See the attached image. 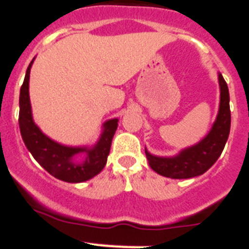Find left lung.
Listing matches in <instances>:
<instances>
[{"instance_id": "8db88e82", "label": "left lung", "mask_w": 249, "mask_h": 249, "mask_svg": "<svg viewBox=\"0 0 249 249\" xmlns=\"http://www.w3.org/2000/svg\"><path fill=\"white\" fill-rule=\"evenodd\" d=\"M219 109L216 122L205 139L191 147L182 150L174 158H160L145 150L149 165L159 175L171 178H191L205 174L222 154L231 129L230 93L226 80L218 73Z\"/></svg>"}]
</instances>
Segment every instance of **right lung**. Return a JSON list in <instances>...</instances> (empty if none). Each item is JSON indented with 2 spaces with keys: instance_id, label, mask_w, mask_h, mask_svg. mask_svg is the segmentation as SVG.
Here are the masks:
<instances>
[{
  "instance_id": "right-lung-1",
  "label": "right lung",
  "mask_w": 249,
  "mask_h": 249,
  "mask_svg": "<svg viewBox=\"0 0 249 249\" xmlns=\"http://www.w3.org/2000/svg\"><path fill=\"white\" fill-rule=\"evenodd\" d=\"M33 60L26 71L23 84L19 91V130L24 145L30 150L33 158L49 174L66 182H83L94 178L104 169L111 140L118 127V119H111L104 124L100 139L91 149L88 147H71L60 145L42 133L35 124L31 110L30 71ZM80 152H86V160L79 161L75 156Z\"/></svg>"
}]
</instances>
